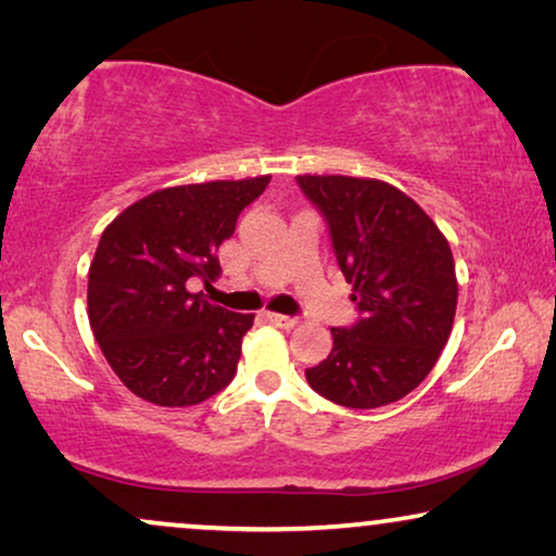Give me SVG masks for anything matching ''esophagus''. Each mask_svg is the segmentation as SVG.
I'll return each mask as SVG.
<instances>
[{
	"label": "esophagus",
	"mask_w": 556,
	"mask_h": 556,
	"mask_svg": "<svg viewBox=\"0 0 556 556\" xmlns=\"http://www.w3.org/2000/svg\"><path fill=\"white\" fill-rule=\"evenodd\" d=\"M265 321H270L273 326H280V329H293L299 324V318L293 316H283V314H273V311H265Z\"/></svg>",
	"instance_id": "obj_1"
}]
</instances>
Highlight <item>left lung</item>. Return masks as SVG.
<instances>
[{"label": "left lung", "instance_id": "left-lung-1", "mask_svg": "<svg viewBox=\"0 0 556 556\" xmlns=\"http://www.w3.org/2000/svg\"><path fill=\"white\" fill-rule=\"evenodd\" d=\"M329 225L359 324L331 329L333 349L306 369L321 397L375 409L415 390L453 331L458 280L451 245L413 197L379 179L301 174Z\"/></svg>", "mask_w": 556, "mask_h": 556}]
</instances>
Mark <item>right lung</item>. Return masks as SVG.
<instances>
[{
	"label": "right lung",
	"mask_w": 556,
	"mask_h": 556,
	"mask_svg": "<svg viewBox=\"0 0 556 556\" xmlns=\"http://www.w3.org/2000/svg\"><path fill=\"white\" fill-rule=\"evenodd\" d=\"M270 174L151 192L105 227L88 270V321L105 362L136 397L200 405L232 382L255 314L189 291L219 276L217 248Z\"/></svg>",
	"instance_id": "obj_1"
}]
</instances>
